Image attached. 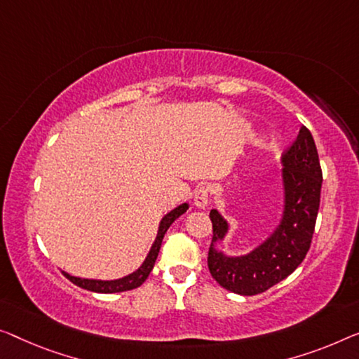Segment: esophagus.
Listing matches in <instances>:
<instances>
[{"label": "esophagus", "instance_id": "1", "mask_svg": "<svg viewBox=\"0 0 359 359\" xmlns=\"http://www.w3.org/2000/svg\"><path fill=\"white\" fill-rule=\"evenodd\" d=\"M194 203L196 208L205 210V208L210 205V190H208L206 187H198L194 194Z\"/></svg>", "mask_w": 359, "mask_h": 359}]
</instances>
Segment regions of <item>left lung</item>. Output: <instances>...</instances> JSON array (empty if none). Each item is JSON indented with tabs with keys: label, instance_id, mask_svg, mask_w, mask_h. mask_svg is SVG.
<instances>
[{
	"label": "left lung",
	"instance_id": "obj_1",
	"mask_svg": "<svg viewBox=\"0 0 359 359\" xmlns=\"http://www.w3.org/2000/svg\"><path fill=\"white\" fill-rule=\"evenodd\" d=\"M282 165L280 221L250 253L229 256L219 250L217 245L229 232V222L217 210L210 212L212 240L208 267L212 279L229 292L245 297L263 293L290 276L308 253L319 211L323 170L316 143L304 126L283 154Z\"/></svg>",
	"mask_w": 359,
	"mask_h": 359
}]
</instances>
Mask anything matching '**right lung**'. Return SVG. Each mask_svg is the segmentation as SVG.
Wrapping results in <instances>:
<instances>
[{"label":"right lung","mask_w":359,"mask_h":359,"mask_svg":"<svg viewBox=\"0 0 359 359\" xmlns=\"http://www.w3.org/2000/svg\"><path fill=\"white\" fill-rule=\"evenodd\" d=\"M187 210H189V203H182V205H179L177 208H174L172 211H169L161 219V222H159V227H158V235H156V238H154L151 248H149V251H148L145 261H143L142 266L138 267L137 271H133L132 274L122 277V279H114V280L82 279V277L71 276V274H67V272H64V271H62V274L66 276L72 283H76V285L85 288V290L96 292V293H119V292L133 290V288L140 287L142 283L148 279L149 272H151L154 263H156V258H158L159 248H161L164 233L168 232L170 224H172L177 217H180Z\"/></svg>","instance_id":"1"}]
</instances>
